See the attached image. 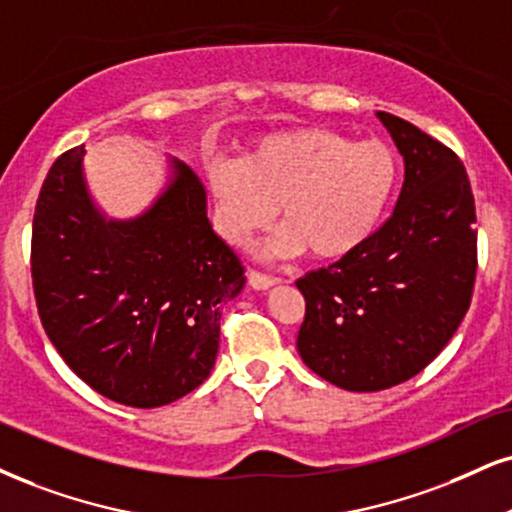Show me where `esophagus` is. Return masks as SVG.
<instances>
[{
  "label": "esophagus",
  "instance_id": "1",
  "mask_svg": "<svg viewBox=\"0 0 512 512\" xmlns=\"http://www.w3.org/2000/svg\"><path fill=\"white\" fill-rule=\"evenodd\" d=\"M275 277H270L266 273H258V270H249V285L258 289V292H263V289H270L275 285Z\"/></svg>",
  "mask_w": 512,
  "mask_h": 512
}]
</instances>
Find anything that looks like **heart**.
Masks as SVG:
<instances>
[{
    "label": "heart",
    "mask_w": 512,
    "mask_h": 512,
    "mask_svg": "<svg viewBox=\"0 0 512 512\" xmlns=\"http://www.w3.org/2000/svg\"><path fill=\"white\" fill-rule=\"evenodd\" d=\"M208 185L218 223L232 244H246L275 216L282 225L270 251L337 261L380 230L399 185V159L389 144L330 128H296L246 144L242 161H213Z\"/></svg>",
    "instance_id": "heart-1"
}]
</instances>
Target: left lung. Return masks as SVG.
Instances as JSON below:
<instances>
[{"instance_id":"left-lung-1","label":"left lung","mask_w":512,"mask_h":512,"mask_svg":"<svg viewBox=\"0 0 512 512\" xmlns=\"http://www.w3.org/2000/svg\"><path fill=\"white\" fill-rule=\"evenodd\" d=\"M406 178L394 213L353 254L296 280V349L315 375L380 391L427 368L468 313L477 275L475 197L456 151L377 111Z\"/></svg>"}]
</instances>
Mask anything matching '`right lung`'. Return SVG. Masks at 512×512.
I'll list each match as a JSON object with an SVG mask.
<instances>
[{
    "mask_svg": "<svg viewBox=\"0 0 512 512\" xmlns=\"http://www.w3.org/2000/svg\"><path fill=\"white\" fill-rule=\"evenodd\" d=\"M85 147L49 168L33 218L30 270L42 327L82 382L132 408L178 401L211 375L220 311L246 277L206 218V192L173 180L132 220H106L82 178Z\"/></svg>",
    "mask_w": 512,
    "mask_h": 512,
    "instance_id": "obj_1",
    "label": "right lung"
}]
</instances>
